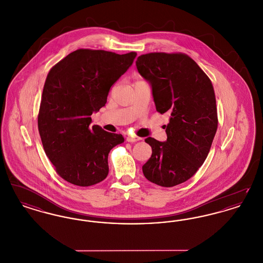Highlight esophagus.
I'll return each instance as SVG.
<instances>
[{
    "instance_id": "esophagus-1",
    "label": "esophagus",
    "mask_w": 263,
    "mask_h": 263,
    "mask_svg": "<svg viewBox=\"0 0 263 263\" xmlns=\"http://www.w3.org/2000/svg\"><path fill=\"white\" fill-rule=\"evenodd\" d=\"M126 140H127V142L135 143V142H137V141H140L141 138L137 137V136H128V137L126 138Z\"/></svg>"
}]
</instances>
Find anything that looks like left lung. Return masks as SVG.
<instances>
[{
  "mask_svg": "<svg viewBox=\"0 0 263 263\" xmlns=\"http://www.w3.org/2000/svg\"><path fill=\"white\" fill-rule=\"evenodd\" d=\"M136 66L150 84L157 111L171 114L165 142L145 139L152 156L143 174L153 183L172 187L194 175L211 148L218 127L212 83L194 60L181 53L141 55Z\"/></svg>",
  "mask_w": 263,
  "mask_h": 263,
  "instance_id": "left-lung-1",
  "label": "left lung"
}]
</instances>
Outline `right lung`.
Masks as SVG:
<instances>
[{
	"label": "right lung",
	"mask_w": 263,
	"mask_h": 263,
	"mask_svg": "<svg viewBox=\"0 0 263 263\" xmlns=\"http://www.w3.org/2000/svg\"><path fill=\"white\" fill-rule=\"evenodd\" d=\"M136 52L79 49L57 63L46 78L38 130L46 156L66 181L90 186L108 175V154L121 134L90 127L113 84L132 66Z\"/></svg>",
	"instance_id": "1"
}]
</instances>
